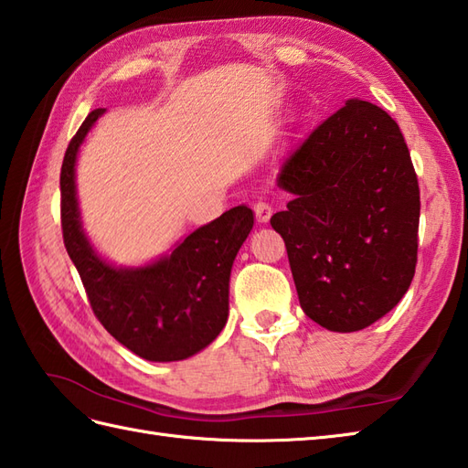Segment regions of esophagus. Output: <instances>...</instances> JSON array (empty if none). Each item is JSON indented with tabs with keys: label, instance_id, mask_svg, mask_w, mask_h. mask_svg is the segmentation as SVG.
Here are the masks:
<instances>
[{
	"label": "esophagus",
	"instance_id": "34e87169",
	"mask_svg": "<svg viewBox=\"0 0 468 468\" xmlns=\"http://www.w3.org/2000/svg\"><path fill=\"white\" fill-rule=\"evenodd\" d=\"M253 211H255V217H257V221L260 223H267L271 218V215H273V207L270 205V203H265V201H257L255 205H253Z\"/></svg>",
	"mask_w": 468,
	"mask_h": 468
}]
</instances>
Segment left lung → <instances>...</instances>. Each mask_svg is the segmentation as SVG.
Returning a JSON list of instances; mask_svg holds the SVG:
<instances>
[{
    "label": "left lung",
    "mask_w": 468,
    "mask_h": 468,
    "mask_svg": "<svg viewBox=\"0 0 468 468\" xmlns=\"http://www.w3.org/2000/svg\"><path fill=\"white\" fill-rule=\"evenodd\" d=\"M292 193L271 217L300 305L330 332H357L409 292L420 191L404 136L386 111L352 98L283 158Z\"/></svg>",
    "instance_id": "1"
}]
</instances>
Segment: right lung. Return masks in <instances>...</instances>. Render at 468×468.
<instances>
[{
	"mask_svg": "<svg viewBox=\"0 0 468 468\" xmlns=\"http://www.w3.org/2000/svg\"><path fill=\"white\" fill-rule=\"evenodd\" d=\"M104 108L86 116L59 173L64 245L82 277L98 320L116 342L148 362L186 360L221 334L229 315V277L253 211L233 207L176 241L171 253L138 267H116L94 250L82 227L76 161Z\"/></svg>",
	"mask_w": 468,
	"mask_h": 468,
	"instance_id": "1",
	"label": "right lung"
}]
</instances>
